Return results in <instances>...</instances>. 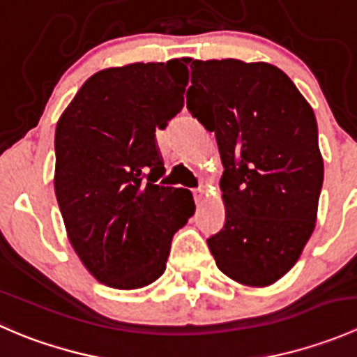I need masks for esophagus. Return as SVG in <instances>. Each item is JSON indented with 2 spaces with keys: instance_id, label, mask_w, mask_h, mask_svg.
<instances>
[{
  "instance_id": "obj_1",
  "label": "esophagus",
  "mask_w": 357,
  "mask_h": 357,
  "mask_svg": "<svg viewBox=\"0 0 357 357\" xmlns=\"http://www.w3.org/2000/svg\"><path fill=\"white\" fill-rule=\"evenodd\" d=\"M193 199H195L197 204H200L202 199H204V190H195V192H193Z\"/></svg>"
}]
</instances>
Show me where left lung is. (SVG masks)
Segmentation results:
<instances>
[{"mask_svg":"<svg viewBox=\"0 0 357 357\" xmlns=\"http://www.w3.org/2000/svg\"><path fill=\"white\" fill-rule=\"evenodd\" d=\"M190 114L214 132L225 172L222 229L207 240L235 282L268 287L311 238L323 186L314 112L291 79L266 62L195 60Z\"/></svg>","mask_w":357,"mask_h":357,"instance_id":"obj_1","label":"left lung"}]
</instances>
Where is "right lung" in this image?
<instances>
[{
  "mask_svg": "<svg viewBox=\"0 0 357 357\" xmlns=\"http://www.w3.org/2000/svg\"><path fill=\"white\" fill-rule=\"evenodd\" d=\"M190 59L93 74L55 132V195L67 236L103 285L135 290L165 271L174 233L195 212L188 190L158 186L155 131L183 109Z\"/></svg>",
  "mask_w": 357,
  "mask_h": 357,
  "instance_id": "add662e5",
  "label": "right lung"
}]
</instances>
